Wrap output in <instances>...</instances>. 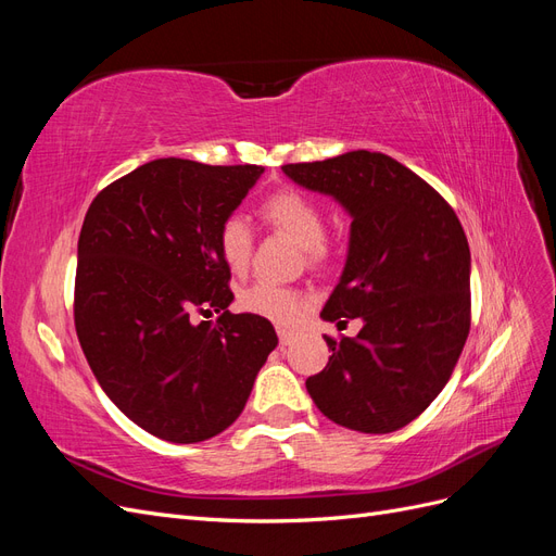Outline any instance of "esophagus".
Here are the masks:
<instances>
[{"instance_id":"obj_1","label":"esophagus","mask_w":556,"mask_h":556,"mask_svg":"<svg viewBox=\"0 0 556 556\" xmlns=\"http://www.w3.org/2000/svg\"><path fill=\"white\" fill-rule=\"evenodd\" d=\"M294 339H296V331L278 327V341H280V345H290V343H294Z\"/></svg>"}]
</instances>
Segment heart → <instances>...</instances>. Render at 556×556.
Here are the masks:
<instances>
[{
  "instance_id": "obj_1",
  "label": "heart",
  "mask_w": 556,
  "mask_h": 556,
  "mask_svg": "<svg viewBox=\"0 0 556 556\" xmlns=\"http://www.w3.org/2000/svg\"><path fill=\"white\" fill-rule=\"evenodd\" d=\"M260 215L268 227L288 233L301 248H306L308 262L317 264L327 257L325 211L306 192L282 188L268 194L262 201ZM217 248H220L223 262L233 274L245 271L252 257V231L243 217H227L217 231ZM239 306L248 313L274 319V323L290 325L306 308V296L292 288L257 280L239 294Z\"/></svg>"
}]
</instances>
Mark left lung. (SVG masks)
Returning <instances> with one entry per match:
<instances>
[{
  "mask_svg": "<svg viewBox=\"0 0 556 556\" xmlns=\"http://www.w3.org/2000/svg\"><path fill=\"white\" fill-rule=\"evenodd\" d=\"M282 172L352 215L348 262L323 317L364 319L355 339L325 336L331 357L306 390L345 429L406 427L441 394L468 339L470 250L459 217L427 180L382 153L352 150Z\"/></svg>",
  "mask_w": 556,
  "mask_h": 556,
  "instance_id": "8db88e82",
  "label": "left lung"
}]
</instances>
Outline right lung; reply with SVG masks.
Returning a JSON list of instances; mask_svg holds the SVG:
<instances>
[{
    "mask_svg": "<svg viewBox=\"0 0 556 556\" xmlns=\"http://www.w3.org/2000/svg\"><path fill=\"white\" fill-rule=\"evenodd\" d=\"M257 164L164 157L94 197L78 237L74 325L94 378L134 425L199 443L245 408L278 345L262 315L227 311L220 225L262 176ZM213 309L215 324L195 323Z\"/></svg>",
    "mask_w": 556,
    "mask_h": 556,
    "instance_id": "add662e5",
    "label": "right lung"
}]
</instances>
